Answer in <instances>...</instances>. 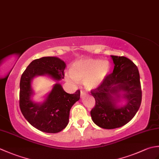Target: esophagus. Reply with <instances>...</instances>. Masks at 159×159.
I'll return each instance as SVG.
<instances>
[{"instance_id": "1", "label": "esophagus", "mask_w": 159, "mask_h": 159, "mask_svg": "<svg viewBox=\"0 0 159 159\" xmlns=\"http://www.w3.org/2000/svg\"><path fill=\"white\" fill-rule=\"evenodd\" d=\"M85 95V92H84V91H83V90L80 91V96L83 97V96H84Z\"/></svg>"}]
</instances>
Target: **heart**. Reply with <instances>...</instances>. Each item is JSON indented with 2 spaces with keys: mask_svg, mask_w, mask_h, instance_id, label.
<instances>
[{
  "mask_svg": "<svg viewBox=\"0 0 159 159\" xmlns=\"http://www.w3.org/2000/svg\"><path fill=\"white\" fill-rule=\"evenodd\" d=\"M109 63L107 61L81 59L72 63L70 72L66 74V79L72 83H78V80H84V85L87 88L92 89L102 83L109 74Z\"/></svg>",
  "mask_w": 159,
  "mask_h": 159,
  "instance_id": "obj_1",
  "label": "heart"
}]
</instances>
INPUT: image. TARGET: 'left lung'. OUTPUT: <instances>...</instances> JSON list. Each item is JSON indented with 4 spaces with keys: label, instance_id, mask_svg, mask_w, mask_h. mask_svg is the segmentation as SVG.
<instances>
[{
    "label": "left lung",
    "instance_id": "obj_1",
    "mask_svg": "<svg viewBox=\"0 0 159 159\" xmlns=\"http://www.w3.org/2000/svg\"><path fill=\"white\" fill-rule=\"evenodd\" d=\"M111 57L115 65L113 72L99 87L91 91L96 100L91 116L97 126L105 129L119 128L129 122L139 110L142 98L135 64L125 57ZM121 98L127 103L120 107L116 103Z\"/></svg>",
    "mask_w": 159,
    "mask_h": 159
}]
</instances>
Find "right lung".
Listing matches in <instances>:
<instances>
[{
  "label": "right lung",
  "instance_id": "add662e5",
  "mask_svg": "<svg viewBox=\"0 0 159 159\" xmlns=\"http://www.w3.org/2000/svg\"><path fill=\"white\" fill-rule=\"evenodd\" d=\"M65 62L55 57H44L35 59L23 72L20 83V108L29 123L40 131L57 133L65 128L69 122L70 111L80 99V90L67 93L59 83L52 89L43 102L31 100L34 94L32 80L38 76H48L59 81L64 78Z\"/></svg>",
  "mask_w": 159,
  "mask_h": 159
}]
</instances>
